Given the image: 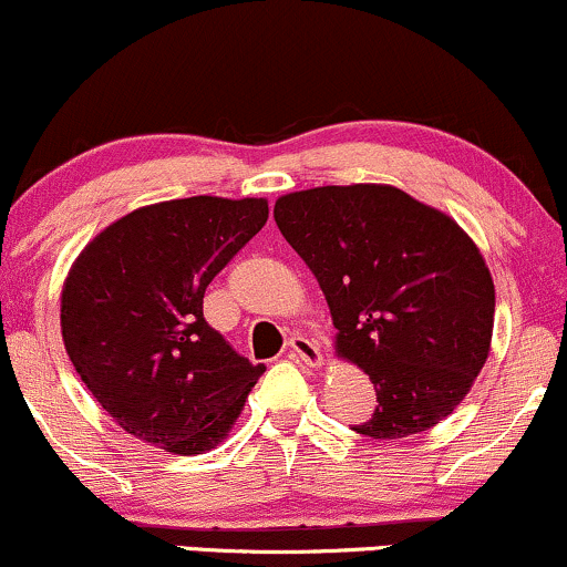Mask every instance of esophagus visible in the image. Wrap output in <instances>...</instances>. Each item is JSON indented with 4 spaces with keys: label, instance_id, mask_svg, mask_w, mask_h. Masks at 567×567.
<instances>
[{
    "label": "esophagus",
    "instance_id": "34e87169",
    "mask_svg": "<svg viewBox=\"0 0 567 567\" xmlns=\"http://www.w3.org/2000/svg\"><path fill=\"white\" fill-rule=\"evenodd\" d=\"M288 351H290L292 360L303 362V365H309V368H322L324 365L322 349L317 347L315 341H309V338H303V336H292L290 343H288Z\"/></svg>",
    "mask_w": 567,
    "mask_h": 567
}]
</instances>
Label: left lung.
I'll use <instances>...</instances> for the list:
<instances>
[{"instance_id": "1", "label": "left lung", "mask_w": 567, "mask_h": 567, "mask_svg": "<svg viewBox=\"0 0 567 567\" xmlns=\"http://www.w3.org/2000/svg\"><path fill=\"white\" fill-rule=\"evenodd\" d=\"M275 220L320 282L336 354L375 386L373 415L351 429L400 440L451 415L491 354L496 315L470 234L389 184L282 194Z\"/></svg>"}]
</instances>
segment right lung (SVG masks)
I'll return each instance as SVG.
<instances>
[{
    "instance_id": "1",
    "label": "right lung",
    "mask_w": 567,
    "mask_h": 567,
    "mask_svg": "<svg viewBox=\"0 0 567 567\" xmlns=\"http://www.w3.org/2000/svg\"><path fill=\"white\" fill-rule=\"evenodd\" d=\"M266 218L264 197L154 202L109 224L71 264L63 347L127 434L173 455L229 437L266 368L205 322L202 298Z\"/></svg>"
}]
</instances>
